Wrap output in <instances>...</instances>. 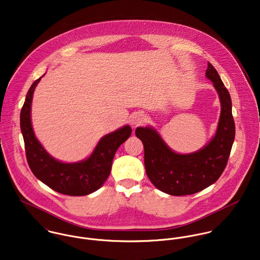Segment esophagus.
Segmentation results:
<instances>
[{"label": "esophagus", "mask_w": 260, "mask_h": 260, "mask_svg": "<svg viewBox=\"0 0 260 260\" xmlns=\"http://www.w3.org/2000/svg\"><path fill=\"white\" fill-rule=\"evenodd\" d=\"M145 120H146V117H145L143 114L139 113V114H137L136 116H134V118H133V120H132V124H133L134 127H135V126H139L140 124L144 123Z\"/></svg>", "instance_id": "obj_1"}]
</instances>
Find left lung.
<instances>
[{
  "label": "left lung",
  "mask_w": 260,
  "mask_h": 260,
  "mask_svg": "<svg viewBox=\"0 0 260 260\" xmlns=\"http://www.w3.org/2000/svg\"><path fill=\"white\" fill-rule=\"evenodd\" d=\"M206 76L219 94L220 116L215 137L202 149L179 154L168 147L154 128L140 126L136 129L144 147L147 177L160 191L172 196L195 194L214 184L226 166L235 140L230 93L211 63H208Z\"/></svg>",
  "instance_id": "8db88e82"
}]
</instances>
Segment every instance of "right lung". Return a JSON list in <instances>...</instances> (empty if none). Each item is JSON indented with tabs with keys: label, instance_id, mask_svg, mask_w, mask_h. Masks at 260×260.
<instances>
[{
	"label": "right lung",
	"instance_id": "1",
	"mask_svg": "<svg viewBox=\"0 0 260 260\" xmlns=\"http://www.w3.org/2000/svg\"><path fill=\"white\" fill-rule=\"evenodd\" d=\"M40 79L30 86L20 111V129L28 166L38 179L60 194L89 195L101 188L109 177L115 153L131 137L132 128L126 124L103 137L87 159L75 163L54 159L36 138L30 120L32 95Z\"/></svg>",
	"mask_w": 260,
	"mask_h": 260
}]
</instances>
